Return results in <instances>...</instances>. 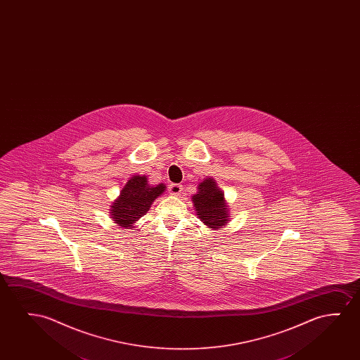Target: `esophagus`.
I'll return each mask as SVG.
<instances>
[{
    "label": "esophagus",
    "instance_id": "obj_1",
    "mask_svg": "<svg viewBox=\"0 0 360 360\" xmlns=\"http://www.w3.org/2000/svg\"><path fill=\"white\" fill-rule=\"evenodd\" d=\"M183 188L181 184H171L169 187H168V192L171 193L172 195H181V193H182Z\"/></svg>",
    "mask_w": 360,
    "mask_h": 360
}]
</instances>
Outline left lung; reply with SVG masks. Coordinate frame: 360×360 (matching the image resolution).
Listing matches in <instances>:
<instances>
[{
    "instance_id": "8db88e82",
    "label": "left lung",
    "mask_w": 360,
    "mask_h": 360,
    "mask_svg": "<svg viewBox=\"0 0 360 360\" xmlns=\"http://www.w3.org/2000/svg\"><path fill=\"white\" fill-rule=\"evenodd\" d=\"M192 202L200 221L212 230L226 226L231 220L225 195L212 177L204 178L198 184L197 193L192 195Z\"/></svg>"
}]
</instances>
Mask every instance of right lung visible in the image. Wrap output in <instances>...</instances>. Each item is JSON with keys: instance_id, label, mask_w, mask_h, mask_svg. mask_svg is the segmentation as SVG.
<instances>
[{"instance_id": "right-lung-1", "label": "right lung", "mask_w": 360, "mask_h": 360, "mask_svg": "<svg viewBox=\"0 0 360 360\" xmlns=\"http://www.w3.org/2000/svg\"><path fill=\"white\" fill-rule=\"evenodd\" d=\"M166 191V184L150 186L146 176L134 174L110 205V219L118 226L135 229L134 224L148 214L153 202Z\"/></svg>"}]
</instances>
